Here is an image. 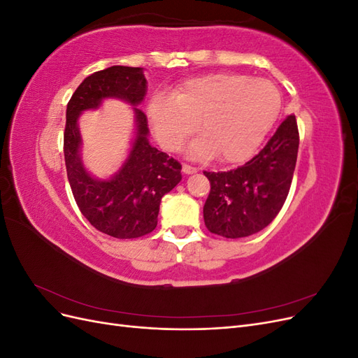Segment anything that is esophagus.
I'll return each instance as SVG.
<instances>
[{"label": "esophagus", "instance_id": "1", "mask_svg": "<svg viewBox=\"0 0 358 358\" xmlns=\"http://www.w3.org/2000/svg\"><path fill=\"white\" fill-rule=\"evenodd\" d=\"M182 171L185 173V175H192V173L197 171V169L189 166V164H182Z\"/></svg>", "mask_w": 358, "mask_h": 358}]
</instances>
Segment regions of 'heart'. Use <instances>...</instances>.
<instances>
[{
	"label": "heart",
	"instance_id": "heart-1",
	"mask_svg": "<svg viewBox=\"0 0 358 358\" xmlns=\"http://www.w3.org/2000/svg\"><path fill=\"white\" fill-rule=\"evenodd\" d=\"M282 112V95L266 79L239 73H212L180 83L171 94H155L148 119L158 142L178 150L196 131L188 155L222 162H242L263 143Z\"/></svg>",
	"mask_w": 358,
	"mask_h": 358
}]
</instances>
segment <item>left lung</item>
<instances>
[{
    "label": "left lung",
    "instance_id": "left-lung-1",
    "mask_svg": "<svg viewBox=\"0 0 358 358\" xmlns=\"http://www.w3.org/2000/svg\"><path fill=\"white\" fill-rule=\"evenodd\" d=\"M299 152L294 115L285 117L259 152L230 171H203L210 182L203 216L208 230L227 239L258 233L287 200Z\"/></svg>",
    "mask_w": 358,
    "mask_h": 358
}]
</instances>
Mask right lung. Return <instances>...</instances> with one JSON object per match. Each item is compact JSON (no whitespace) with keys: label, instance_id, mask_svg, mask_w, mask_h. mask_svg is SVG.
Returning a JSON list of instances; mask_svg holds the SVG:
<instances>
[{"label":"right lung","instance_id":"obj_1","mask_svg":"<svg viewBox=\"0 0 358 358\" xmlns=\"http://www.w3.org/2000/svg\"><path fill=\"white\" fill-rule=\"evenodd\" d=\"M145 94L142 69L113 66L88 76L67 104L64 157L74 200L92 227L116 239H136L155 230L161 199L180 182L182 166L149 145L148 117L134 109L137 134L122 169L109 180L94 179L79 157L78 117L83 110L96 109L104 99L115 96L137 106Z\"/></svg>","mask_w":358,"mask_h":358}]
</instances>
